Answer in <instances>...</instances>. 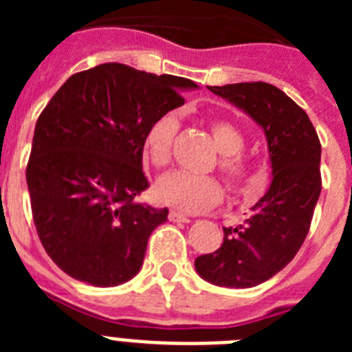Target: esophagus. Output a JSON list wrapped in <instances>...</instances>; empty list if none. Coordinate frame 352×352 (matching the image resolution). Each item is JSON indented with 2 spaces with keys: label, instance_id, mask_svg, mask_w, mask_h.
<instances>
[{
  "label": "esophagus",
  "instance_id": "1",
  "mask_svg": "<svg viewBox=\"0 0 352 352\" xmlns=\"http://www.w3.org/2000/svg\"><path fill=\"white\" fill-rule=\"evenodd\" d=\"M169 220L170 222H190V219L186 217V214L179 213V211H170L169 213Z\"/></svg>",
  "mask_w": 352,
  "mask_h": 352
}]
</instances>
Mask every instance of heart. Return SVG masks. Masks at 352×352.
<instances>
[{
    "label": "heart",
    "mask_w": 352,
    "mask_h": 352,
    "mask_svg": "<svg viewBox=\"0 0 352 352\" xmlns=\"http://www.w3.org/2000/svg\"><path fill=\"white\" fill-rule=\"evenodd\" d=\"M179 129V120L174 113L162 114L151 123L144 135V158L155 169H166L173 157V141ZM210 132L219 149V170L223 182L231 188H241L252 182V166L241 151L245 148V133L227 120H213ZM155 194L160 203L176 208L183 213H199L222 197L217 179L203 174L170 173L158 182Z\"/></svg>",
    "instance_id": "b5f03b06"
}]
</instances>
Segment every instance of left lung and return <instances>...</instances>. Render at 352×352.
<instances>
[{
    "mask_svg": "<svg viewBox=\"0 0 352 352\" xmlns=\"http://www.w3.org/2000/svg\"><path fill=\"white\" fill-rule=\"evenodd\" d=\"M264 130L272 185L238 227H223V243L195 259V272L220 287H254L284 270L309 234L321 194V142L307 113L268 82L210 86Z\"/></svg>",
    "mask_w": 352,
    "mask_h": 352,
    "instance_id": "left-lung-1",
    "label": "left lung"
}]
</instances>
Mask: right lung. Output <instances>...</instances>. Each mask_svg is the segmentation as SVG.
Returning <instances> with one entry per match:
<instances>
[{"label": "right lung", "instance_id": "right-lung-1", "mask_svg": "<svg viewBox=\"0 0 352 352\" xmlns=\"http://www.w3.org/2000/svg\"><path fill=\"white\" fill-rule=\"evenodd\" d=\"M190 79L104 63L68 77L36 120L26 167L36 232L67 275L95 287L139 273L149 234L169 210L133 199L149 186L144 135L185 104Z\"/></svg>", "mask_w": 352, "mask_h": 352}]
</instances>
